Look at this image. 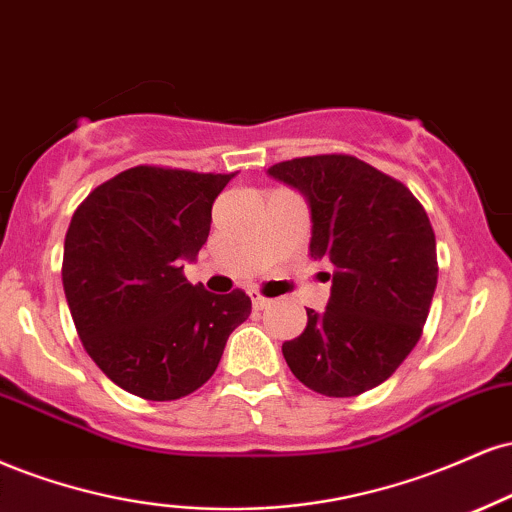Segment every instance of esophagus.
Instances as JSON below:
<instances>
[{"instance_id": "34e87169", "label": "esophagus", "mask_w": 512, "mask_h": 512, "mask_svg": "<svg viewBox=\"0 0 512 512\" xmlns=\"http://www.w3.org/2000/svg\"><path fill=\"white\" fill-rule=\"evenodd\" d=\"M249 297H251V304H254V309H266V306H268V299L263 297L261 292L251 290V292H249Z\"/></svg>"}]
</instances>
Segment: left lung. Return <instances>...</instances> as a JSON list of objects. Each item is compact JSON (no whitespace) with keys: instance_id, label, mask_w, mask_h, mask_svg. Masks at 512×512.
I'll use <instances>...</instances> for the list:
<instances>
[{"instance_id":"obj_1","label":"left lung","mask_w":512,"mask_h":512,"mask_svg":"<svg viewBox=\"0 0 512 512\" xmlns=\"http://www.w3.org/2000/svg\"><path fill=\"white\" fill-rule=\"evenodd\" d=\"M306 198L309 256L326 261V311L282 354L306 388L352 398L381 386L414 350L436 292V237L398 179L352 155H311L268 170Z\"/></svg>"}]
</instances>
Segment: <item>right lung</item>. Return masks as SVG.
<instances>
[{
	"label": "right lung",
	"instance_id": "obj_1",
	"mask_svg": "<svg viewBox=\"0 0 512 512\" xmlns=\"http://www.w3.org/2000/svg\"><path fill=\"white\" fill-rule=\"evenodd\" d=\"M234 174L138 165L90 191L64 239L62 282L78 338L126 393L177 400L218 369L249 318L242 290L213 294L184 278Z\"/></svg>",
	"mask_w": 512,
	"mask_h": 512
}]
</instances>
